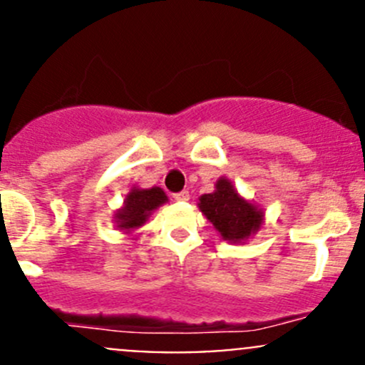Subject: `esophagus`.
Wrapping results in <instances>:
<instances>
[{"label": "esophagus", "instance_id": "1", "mask_svg": "<svg viewBox=\"0 0 365 365\" xmlns=\"http://www.w3.org/2000/svg\"><path fill=\"white\" fill-rule=\"evenodd\" d=\"M173 197H175L176 201H189L190 200V192H189V190H182V192L173 194Z\"/></svg>", "mask_w": 365, "mask_h": 365}]
</instances>
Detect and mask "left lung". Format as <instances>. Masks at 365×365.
<instances>
[{
	"instance_id": "8db88e82",
	"label": "left lung",
	"mask_w": 365,
	"mask_h": 365,
	"mask_svg": "<svg viewBox=\"0 0 365 365\" xmlns=\"http://www.w3.org/2000/svg\"><path fill=\"white\" fill-rule=\"evenodd\" d=\"M197 206L220 237L231 244H245L264 222L263 208L240 196L226 176L217 180L213 192L200 197Z\"/></svg>"
}]
</instances>
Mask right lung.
Listing matches in <instances>:
<instances>
[{
    "mask_svg": "<svg viewBox=\"0 0 365 365\" xmlns=\"http://www.w3.org/2000/svg\"><path fill=\"white\" fill-rule=\"evenodd\" d=\"M168 203V196L160 187H130L125 194L123 205L114 212L113 222L123 233L130 235L132 231L139 230L159 206Z\"/></svg>",
    "mask_w": 365,
    "mask_h": 365,
    "instance_id": "add662e5",
    "label": "right lung"
}]
</instances>
